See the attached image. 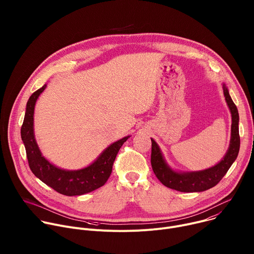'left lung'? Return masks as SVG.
Returning a JSON list of instances; mask_svg holds the SVG:
<instances>
[{
    "instance_id": "8db88e82",
    "label": "left lung",
    "mask_w": 254,
    "mask_h": 254,
    "mask_svg": "<svg viewBox=\"0 0 254 254\" xmlns=\"http://www.w3.org/2000/svg\"><path fill=\"white\" fill-rule=\"evenodd\" d=\"M224 96L230 108L232 116L231 126V140L230 147L223 160L216 166L200 171L191 173H177L172 171L165 163L161 151L156 141L152 138V155L151 164L153 171L161 183L170 189L180 192H202L208 190L218 184L225 176L233 162L236 160L240 148L239 136V116L237 107L231 99L229 92L225 85H223Z\"/></svg>"
}]
</instances>
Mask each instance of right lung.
I'll return each mask as SVG.
<instances>
[{
    "mask_svg": "<svg viewBox=\"0 0 254 254\" xmlns=\"http://www.w3.org/2000/svg\"><path fill=\"white\" fill-rule=\"evenodd\" d=\"M45 87L46 85L42 86L30 96L21 127V137L25 144L28 164L32 173L47 186L66 196L83 195L100 188L110 178L117 155L129 136L111 144L93 164L82 170L65 171L53 166L42 156L36 143L33 130L35 103Z\"/></svg>",
    "mask_w": 254,
    "mask_h": 254,
    "instance_id": "add662e5",
    "label": "right lung"
}]
</instances>
